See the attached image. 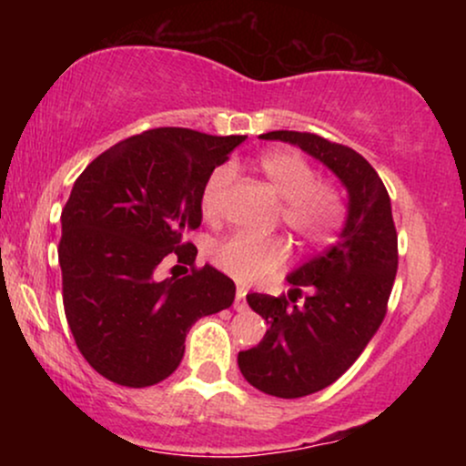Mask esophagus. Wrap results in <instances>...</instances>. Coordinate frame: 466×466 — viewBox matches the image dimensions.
<instances>
[{"instance_id": "obj_1", "label": "esophagus", "mask_w": 466, "mask_h": 466, "mask_svg": "<svg viewBox=\"0 0 466 466\" xmlns=\"http://www.w3.org/2000/svg\"><path fill=\"white\" fill-rule=\"evenodd\" d=\"M245 296H248V291H245V289L240 287L238 291H237V300H234V309H237V311H245V309H248V302H245Z\"/></svg>"}]
</instances>
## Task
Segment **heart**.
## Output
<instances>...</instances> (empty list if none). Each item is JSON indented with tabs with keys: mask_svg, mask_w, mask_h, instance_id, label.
I'll return each mask as SVG.
<instances>
[{
	"mask_svg": "<svg viewBox=\"0 0 466 466\" xmlns=\"http://www.w3.org/2000/svg\"><path fill=\"white\" fill-rule=\"evenodd\" d=\"M256 168L282 197V223L307 245H326L344 226L346 197L335 179L315 175L313 164L293 148H269L256 159ZM234 181L229 164L218 166L206 179L201 192V210L208 221L221 217V201ZM291 254L285 237H258L234 232L217 240L210 258L218 269L238 282H258L280 271Z\"/></svg>",
	"mask_w": 466,
	"mask_h": 466,
	"instance_id": "b5f03b06",
	"label": "heart"
}]
</instances>
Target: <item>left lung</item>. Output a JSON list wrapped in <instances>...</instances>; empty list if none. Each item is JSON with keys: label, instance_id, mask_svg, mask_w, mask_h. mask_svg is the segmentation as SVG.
I'll list each match as a JSON object with an SVG mask.
<instances>
[{"label": "left lung", "instance_id": "left-lung-1", "mask_svg": "<svg viewBox=\"0 0 466 466\" xmlns=\"http://www.w3.org/2000/svg\"><path fill=\"white\" fill-rule=\"evenodd\" d=\"M260 137L298 144L329 166L350 195L341 238L287 278L296 287L289 298L248 296L269 330L258 346L238 352L240 372L260 392L298 399L335 383L377 333L397 278L399 240L386 186L363 155L315 133ZM302 288L312 293L296 305Z\"/></svg>", "mask_w": 466, "mask_h": 466}]
</instances>
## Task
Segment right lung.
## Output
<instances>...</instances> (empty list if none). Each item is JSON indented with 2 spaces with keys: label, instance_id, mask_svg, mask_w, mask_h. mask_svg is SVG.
<instances>
[{
  "label": "right lung",
  "instance_id": "1",
  "mask_svg": "<svg viewBox=\"0 0 466 466\" xmlns=\"http://www.w3.org/2000/svg\"><path fill=\"white\" fill-rule=\"evenodd\" d=\"M240 142L162 127L114 144L74 181L58 240L63 307L80 355L117 386L170 377L190 326L234 302V282L197 267L184 237L201 226L206 179ZM166 255L190 264L189 276L155 281Z\"/></svg>",
  "mask_w": 466,
  "mask_h": 466
}]
</instances>
